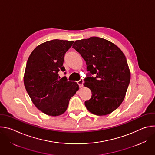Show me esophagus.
Segmentation results:
<instances>
[{"mask_svg": "<svg viewBox=\"0 0 155 155\" xmlns=\"http://www.w3.org/2000/svg\"><path fill=\"white\" fill-rule=\"evenodd\" d=\"M77 83L78 84V85H79V86L80 87H83V80H80L79 81H77Z\"/></svg>", "mask_w": 155, "mask_h": 155, "instance_id": "34e87169", "label": "esophagus"}]
</instances>
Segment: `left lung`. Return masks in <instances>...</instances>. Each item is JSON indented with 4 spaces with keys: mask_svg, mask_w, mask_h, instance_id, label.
Here are the masks:
<instances>
[{
    "mask_svg": "<svg viewBox=\"0 0 155 155\" xmlns=\"http://www.w3.org/2000/svg\"><path fill=\"white\" fill-rule=\"evenodd\" d=\"M72 48L86 61L87 71L96 75L84 79V86L92 92L84 102L86 108L98 116L111 114L123 102L130 80L124 53L112 42L97 37L76 40Z\"/></svg>",
    "mask_w": 155,
    "mask_h": 155,
    "instance_id": "1",
    "label": "left lung"
}]
</instances>
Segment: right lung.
<instances>
[{"label":"right lung","instance_id":"add662e5","mask_svg":"<svg viewBox=\"0 0 155 155\" xmlns=\"http://www.w3.org/2000/svg\"><path fill=\"white\" fill-rule=\"evenodd\" d=\"M74 41L52 40L38 45L30 54L24 75L26 90L35 106L45 114L56 117L68 108L71 98L79 90L75 81L60 78L65 71L64 54Z\"/></svg>","mask_w":155,"mask_h":155}]
</instances>
